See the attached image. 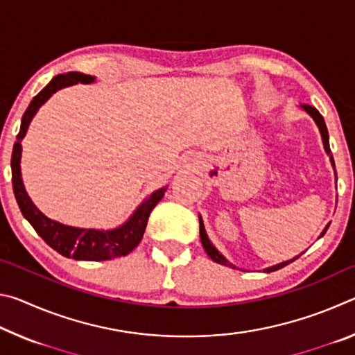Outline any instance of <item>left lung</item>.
Here are the masks:
<instances>
[{
    "label": "left lung",
    "mask_w": 355,
    "mask_h": 355,
    "mask_svg": "<svg viewBox=\"0 0 355 355\" xmlns=\"http://www.w3.org/2000/svg\"><path fill=\"white\" fill-rule=\"evenodd\" d=\"M300 106H302L304 110L307 111L311 117H313V120H315L316 125H318V128H320V131H321L322 142H324V148H326V152H327V153H330V146H329V131H327V127H326V122H324V117L321 116L320 111H318L315 106H310V105H305V103H302ZM330 161H332V166H334V169H335V161H334V156H330ZM199 224H200V241H202L203 249H205V252L208 254V257L211 258V260H213V261H216V263L224 264V266L235 268V266H233L232 263H228V261L225 260V258L219 254L218 249H216L211 243H209V239H208L207 233H205V227H203V222H202V219H200V218H199ZM327 228H329V225H327L326 228H324V232L321 233V236L324 235V233L327 232ZM297 258H299V257L293 258V260H290V261H284V263H280V264H275V266L264 269V271H266V272H274V271H277V269L286 266V264L293 263L294 260H297Z\"/></svg>",
    "instance_id": "obj_1"
}]
</instances>
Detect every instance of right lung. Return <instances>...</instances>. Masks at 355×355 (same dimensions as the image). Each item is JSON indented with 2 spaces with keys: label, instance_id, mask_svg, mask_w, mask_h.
Segmentation results:
<instances>
[{
  "label": "right lung",
  "instance_id": "obj_1",
  "mask_svg": "<svg viewBox=\"0 0 355 355\" xmlns=\"http://www.w3.org/2000/svg\"><path fill=\"white\" fill-rule=\"evenodd\" d=\"M94 76L84 75L80 71H69L53 78V80L35 95L28 110L21 117L20 131L17 135V142L14 144L10 158L12 169V188H14L15 200L19 203L21 214L37 232V235L44 241L55 249L58 254H61L73 260H86V261H103L110 258H119L128 255L137 244L141 243L146 232L148 216L152 209L156 207L161 199L164 197L167 186L155 191L144 200L135 214L131 216L128 222H125L122 227L114 228V230H87V228H75L59 224L51 219L45 218L34 203L29 199L25 188H23L21 173H20V156H21V141L26 135L28 125L37 112L39 107L55 94L58 89L70 86L75 83H92Z\"/></svg>",
  "mask_w": 355,
  "mask_h": 355
}]
</instances>
